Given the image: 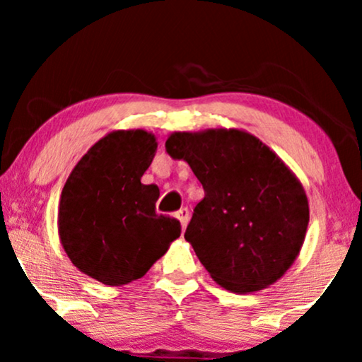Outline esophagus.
Here are the masks:
<instances>
[{"label": "esophagus", "mask_w": 362, "mask_h": 362, "mask_svg": "<svg viewBox=\"0 0 362 362\" xmlns=\"http://www.w3.org/2000/svg\"><path fill=\"white\" fill-rule=\"evenodd\" d=\"M175 218L178 219V221H180L182 228H185L187 223H189V219H190L189 209H187V207H182L180 211H177V213H175Z\"/></svg>", "instance_id": "obj_1"}]
</instances>
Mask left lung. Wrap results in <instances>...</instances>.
<instances>
[{"instance_id":"8db88e82","label":"left lung","mask_w":362,"mask_h":362,"mask_svg":"<svg viewBox=\"0 0 362 362\" xmlns=\"http://www.w3.org/2000/svg\"><path fill=\"white\" fill-rule=\"evenodd\" d=\"M165 149L204 189L185 240L209 276L231 293L274 284L300 255L310 206L300 178L243 129L172 132Z\"/></svg>"}]
</instances>
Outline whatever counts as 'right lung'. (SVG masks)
Wrapping results in <instances>:
<instances>
[{
  "instance_id": "add662e5",
  "label": "right lung",
  "mask_w": 362,
  "mask_h": 362,
  "mask_svg": "<svg viewBox=\"0 0 362 362\" xmlns=\"http://www.w3.org/2000/svg\"><path fill=\"white\" fill-rule=\"evenodd\" d=\"M158 143L144 129L112 131L71 170L61 192L57 231L78 271L107 286L139 279L180 236L156 214L158 185L141 184Z\"/></svg>"
}]
</instances>
